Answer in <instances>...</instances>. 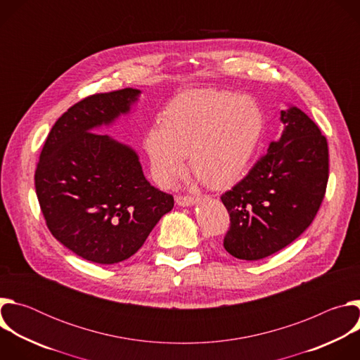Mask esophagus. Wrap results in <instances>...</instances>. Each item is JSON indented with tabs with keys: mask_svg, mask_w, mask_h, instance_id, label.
Here are the masks:
<instances>
[{
	"mask_svg": "<svg viewBox=\"0 0 360 360\" xmlns=\"http://www.w3.org/2000/svg\"><path fill=\"white\" fill-rule=\"evenodd\" d=\"M175 200H176V203L179 205V207H191V205H193V203L196 202L195 198H192V196H185V195H178V196L175 198Z\"/></svg>",
	"mask_w": 360,
	"mask_h": 360,
	"instance_id": "1",
	"label": "esophagus"
}]
</instances>
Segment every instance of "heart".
<instances>
[{
    "mask_svg": "<svg viewBox=\"0 0 360 360\" xmlns=\"http://www.w3.org/2000/svg\"><path fill=\"white\" fill-rule=\"evenodd\" d=\"M264 115L248 96L231 92L199 91L174 99L162 114V124L152 125L143 145L152 178L171 188L186 171L210 188L235 184L258 148Z\"/></svg>",
    "mask_w": 360,
    "mask_h": 360,
    "instance_id": "1",
    "label": "heart"
}]
</instances>
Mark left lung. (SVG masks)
Masks as SVG:
<instances>
[{"instance_id": "1", "label": "left lung", "mask_w": 360, "mask_h": 360, "mask_svg": "<svg viewBox=\"0 0 360 360\" xmlns=\"http://www.w3.org/2000/svg\"><path fill=\"white\" fill-rule=\"evenodd\" d=\"M281 121L279 141L221 196L231 218L224 248L238 259H264L292 243L312 224L325 198L326 138L296 107L281 111Z\"/></svg>"}]
</instances>
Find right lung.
I'll return each mask as SVG.
<instances>
[{"instance_id": "add662e5", "label": "right lung", "mask_w": 360, "mask_h": 360, "mask_svg": "<svg viewBox=\"0 0 360 360\" xmlns=\"http://www.w3.org/2000/svg\"><path fill=\"white\" fill-rule=\"evenodd\" d=\"M139 89L94 94L51 128L35 171V192L53 236L81 258L112 265L132 256L174 196L143 176L135 150L95 132L127 114Z\"/></svg>"}]
</instances>
